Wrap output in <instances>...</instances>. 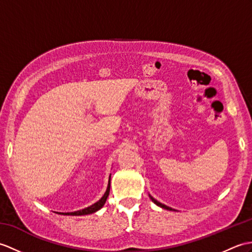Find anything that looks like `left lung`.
Masks as SVG:
<instances>
[{"instance_id": "8db88e82", "label": "left lung", "mask_w": 252, "mask_h": 252, "mask_svg": "<svg viewBox=\"0 0 252 252\" xmlns=\"http://www.w3.org/2000/svg\"><path fill=\"white\" fill-rule=\"evenodd\" d=\"M149 197L151 198V201H153L156 205H158V206H160V207H162V208H164V209H167V210H175V209H173V208H171V207H168V206H166V205H164V204H162V203H160V202H158L156 198H154L153 196H151L150 194H149Z\"/></svg>"}]
</instances>
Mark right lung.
Here are the masks:
<instances>
[{"instance_id":"1","label":"right lung","mask_w":252,"mask_h":252,"mask_svg":"<svg viewBox=\"0 0 252 252\" xmlns=\"http://www.w3.org/2000/svg\"><path fill=\"white\" fill-rule=\"evenodd\" d=\"M109 190H110V176H109L108 186H107L106 191H105L104 195H103L101 198H99V200H98L96 203L92 204L91 206L87 207V208H84V209H81V210H77V212H73V213H60V215H65V216H84V215H90V214L95 213V212H97V210H99V209H101V208L104 206V204H105V202H106L107 197H108V195H109Z\"/></svg>"}]
</instances>
